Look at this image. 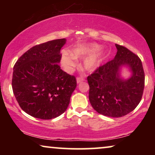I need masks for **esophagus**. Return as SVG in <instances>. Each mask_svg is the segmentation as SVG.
Wrapping results in <instances>:
<instances>
[{
  "mask_svg": "<svg viewBox=\"0 0 155 155\" xmlns=\"http://www.w3.org/2000/svg\"><path fill=\"white\" fill-rule=\"evenodd\" d=\"M84 78L82 77V76H80V77H78L77 78V83H80V82H81L82 81H84Z\"/></svg>",
  "mask_w": 155,
  "mask_h": 155,
  "instance_id": "esophagus-1",
  "label": "esophagus"
}]
</instances>
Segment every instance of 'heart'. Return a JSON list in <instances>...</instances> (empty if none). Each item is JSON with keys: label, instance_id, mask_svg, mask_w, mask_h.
<instances>
[{"label": "heart", "instance_id": "obj_1", "mask_svg": "<svg viewBox=\"0 0 155 155\" xmlns=\"http://www.w3.org/2000/svg\"><path fill=\"white\" fill-rule=\"evenodd\" d=\"M99 48L97 44H90L79 45L72 49L71 54L66 51L63 52L61 56V64L65 71H71L77 65V58H84L82 62L83 68L87 71H92L96 69L104 58V51L101 50L97 51Z\"/></svg>", "mask_w": 155, "mask_h": 155}]
</instances>
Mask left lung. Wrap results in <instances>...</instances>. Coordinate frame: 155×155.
<instances>
[{
  "mask_svg": "<svg viewBox=\"0 0 155 155\" xmlns=\"http://www.w3.org/2000/svg\"><path fill=\"white\" fill-rule=\"evenodd\" d=\"M117 53L113 60L99 66L87 77L89 99L95 111L109 117H121L133 111L140 102L145 87L141 60L124 46L115 44ZM123 66L130 68L128 79L120 78Z\"/></svg>",
  "mask_w": 155,
  "mask_h": 155,
  "instance_id": "8db88e82",
  "label": "left lung"
}]
</instances>
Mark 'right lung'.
<instances>
[{"label": "right lung", "instance_id": "add662e5", "mask_svg": "<svg viewBox=\"0 0 155 155\" xmlns=\"http://www.w3.org/2000/svg\"><path fill=\"white\" fill-rule=\"evenodd\" d=\"M65 41L55 39L33 46L14 65L13 94L21 109L33 117L52 119L68 107L77 81L58 65Z\"/></svg>", "mask_w": 155, "mask_h": 155}]
</instances>
